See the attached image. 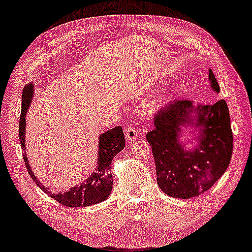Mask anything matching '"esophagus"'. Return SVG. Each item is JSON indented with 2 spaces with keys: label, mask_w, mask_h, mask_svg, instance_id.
Listing matches in <instances>:
<instances>
[{
  "label": "esophagus",
  "mask_w": 252,
  "mask_h": 252,
  "mask_svg": "<svg viewBox=\"0 0 252 252\" xmlns=\"http://www.w3.org/2000/svg\"><path fill=\"white\" fill-rule=\"evenodd\" d=\"M126 132V139L129 141H134L136 138H138L139 135V132L136 130V127L133 126H126L125 129Z\"/></svg>",
  "instance_id": "obj_1"
}]
</instances>
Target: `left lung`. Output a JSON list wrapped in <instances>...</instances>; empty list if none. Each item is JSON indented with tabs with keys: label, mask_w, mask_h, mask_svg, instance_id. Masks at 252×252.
I'll use <instances>...</instances> for the list:
<instances>
[{
	"label": "left lung",
	"mask_w": 252,
	"mask_h": 252,
	"mask_svg": "<svg viewBox=\"0 0 252 252\" xmlns=\"http://www.w3.org/2000/svg\"><path fill=\"white\" fill-rule=\"evenodd\" d=\"M208 77L218 94L220 89L210 69ZM189 126L200 130L191 150L179 142L180 132ZM154 126L146 140L152 148L158 184L171 197L187 199L205 193L229 166L234 138L223 99L197 107L189 100H175L155 114Z\"/></svg>",
	"instance_id": "1"
}]
</instances>
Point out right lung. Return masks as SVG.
Masks as SVG:
<instances>
[{
	"label": "right lung",
	"mask_w": 252,
	"mask_h": 252,
	"mask_svg": "<svg viewBox=\"0 0 252 252\" xmlns=\"http://www.w3.org/2000/svg\"><path fill=\"white\" fill-rule=\"evenodd\" d=\"M34 94V85L29 84L24 87L22 94V114L20 118V127H18V134H20V141L22 149L24 151L23 158L27 171H29L31 177L36 183L39 189H42L45 193L48 194L50 197L57 200L62 205L67 207H86V206L94 205L103 202L109 197L111 193L113 180L110 173V165L112 158L123 150L126 145L125 134H123L122 127L116 126L109 130L99 136V151H98V166H95V171L91 174L89 177L81 183L80 185L72 186L69 190L63 193L55 194L45 189L42 183L37 177L34 175L27 161L25 152V117L27 109L30 108L32 99Z\"/></svg>",
	"instance_id": "obj_1"
}]
</instances>
